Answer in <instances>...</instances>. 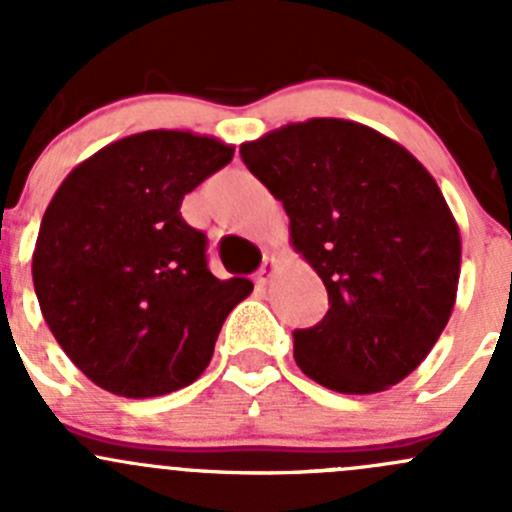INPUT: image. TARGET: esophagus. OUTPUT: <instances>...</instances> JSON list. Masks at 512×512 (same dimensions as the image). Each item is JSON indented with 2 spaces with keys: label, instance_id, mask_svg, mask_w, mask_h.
I'll use <instances>...</instances> for the list:
<instances>
[{
  "label": "esophagus",
  "instance_id": "1",
  "mask_svg": "<svg viewBox=\"0 0 512 512\" xmlns=\"http://www.w3.org/2000/svg\"><path fill=\"white\" fill-rule=\"evenodd\" d=\"M275 270H277L275 257H265V260H262V265H260V270H257V275H255L257 285H267V282L272 280V275H275Z\"/></svg>",
  "mask_w": 512,
  "mask_h": 512
}]
</instances>
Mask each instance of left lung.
I'll return each mask as SVG.
<instances>
[{
  "mask_svg": "<svg viewBox=\"0 0 512 512\" xmlns=\"http://www.w3.org/2000/svg\"><path fill=\"white\" fill-rule=\"evenodd\" d=\"M240 156L282 200L294 250L329 294L322 322L292 334L299 369L339 394L406 379L446 329L461 275V235L431 173L342 118L289 123Z\"/></svg>",
  "mask_w": 512,
  "mask_h": 512,
  "instance_id": "left-lung-1",
  "label": "left lung"
}]
</instances>
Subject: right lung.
Instances as JSON below:
<instances>
[{
    "label": "right lung",
    "instance_id": "right-lung-1",
    "mask_svg": "<svg viewBox=\"0 0 512 512\" xmlns=\"http://www.w3.org/2000/svg\"><path fill=\"white\" fill-rule=\"evenodd\" d=\"M232 153L188 131L136 133L76 165L51 198L34 292L56 342L101 389L148 399L193 384L252 292L245 277L208 270V237L180 215Z\"/></svg>",
    "mask_w": 512,
    "mask_h": 512
}]
</instances>
